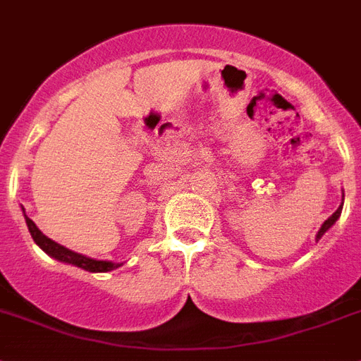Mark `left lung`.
Returning a JSON list of instances; mask_svg holds the SVG:
<instances>
[{
	"mask_svg": "<svg viewBox=\"0 0 361 361\" xmlns=\"http://www.w3.org/2000/svg\"><path fill=\"white\" fill-rule=\"evenodd\" d=\"M341 209H343V202H341V205H340V207H338V211H336V213L332 214V216H330L329 220H325V224H323V226H321L319 233H317V238H321V237H323V235H325V231H329V227H332V226H334V222H336V220H338V218H340V214H341Z\"/></svg>",
	"mask_w": 361,
	"mask_h": 361,
	"instance_id": "1",
	"label": "left lung"
}]
</instances>
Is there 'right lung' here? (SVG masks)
<instances>
[{"mask_svg":"<svg viewBox=\"0 0 361 361\" xmlns=\"http://www.w3.org/2000/svg\"><path fill=\"white\" fill-rule=\"evenodd\" d=\"M23 216H25L27 227H29V233H31L32 240L42 247V250L47 253V255L54 257V259L62 260V262H68V264L78 266V268L86 269V271H111V269L119 268V262L115 264V262H108V260H95L90 259V257H84L80 253H75V251L68 250V247L60 246L54 240L47 238L44 233L36 227V224L32 222L31 218L27 216L25 211H23Z\"/></svg>","mask_w":361,"mask_h":361,"instance_id":"add662e5","label":"right lung"}]
</instances>
